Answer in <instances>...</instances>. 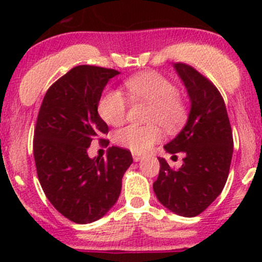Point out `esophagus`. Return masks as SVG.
Masks as SVG:
<instances>
[{"instance_id":"esophagus-1","label":"esophagus","mask_w":262,"mask_h":262,"mask_svg":"<svg viewBox=\"0 0 262 262\" xmlns=\"http://www.w3.org/2000/svg\"><path fill=\"white\" fill-rule=\"evenodd\" d=\"M132 156H133V160H134V162H138L139 160H142V155H139V153H137V152H133V153H132Z\"/></svg>"}]
</instances>
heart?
Instances as JSON below:
<instances>
[{"instance_id":"1","label":"heart","mask_w":262,"mask_h":262,"mask_svg":"<svg viewBox=\"0 0 262 262\" xmlns=\"http://www.w3.org/2000/svg\"><path fill=\"white\" fill-rule=\"evenodd\" d=\"M126 91L132 99L149 104L146 125L130 124L119 129L114 134V142L137 153L149 150L162 138L163 129L173 133L181 128L187 118V105L178 92L175 84L157 72H144L125 81ZM97 112L102 120L116 126L124 123L128 112V102L123 92L109 90L100 99Z\"/></svg>"}]
</instances>
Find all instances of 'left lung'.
I'll return each mask as SVG.
<instances>
[{"label":"left lung","mask_w":262,"mask_h":262,"mask_svg":"<svg viewBox=\"0 0 262 262\" xmlns=\"http://www.w3.org/2000/svg\"><path fill=\"white\" fill-rule=\"evenodd\" d=\"M191 101L186 125L165 146L168 153L182 152L184 163L171 168L165 158L153 190L163 207L182 216L204 212L228 179L233 137L226 104L212 81L185 63H175ZM173 157V156H172Z\"/></svg>","instance_id":"obj_1"}]
</instances>
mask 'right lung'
Instances as JSON below:
<instances>
[{"instance_id":"obj_1","label":"right lung","mask_w":262,"mask_h":262,"mask_svg":"<svg viewBox=\"0 0 262 262\" xmlns=\"http://www.w3.org/2000/svg\"><path fill=\"white\" fill-rule=\"evenodd\" d=\"M112 68L77 66L47 91L34 129L33 150L43 191L62 215L78 224L97 221L120 195L121 179L133 162L125 148L110 147L106 160L90 158L87 148L109 133L97 113Z\"/></svg>"}]
</instances>
